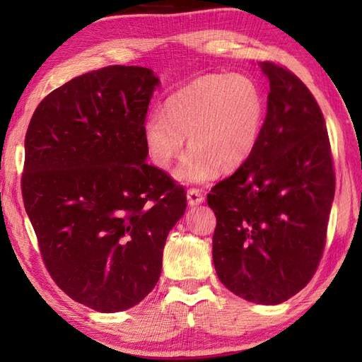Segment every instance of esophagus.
I'll list each match as a JSON object with an SVG mask.
<instances>
[{
  "mask_svg": "<svg viewBox=\"0 0 362 362\" xmlns=\"http://www.w3.org/2000/svg\"><path fill=\"white\" fill-rule=\"evenodd\" d=\"M187 199H188V205H189V206L199 205V204H202V202L205 201V197L202 196L201 191L196 189V188H191V189L188 191Z\"/></svg>",
  "mask_w": 362,
  "mask_h": 362,
  "instance_id": "34e87169",
  "label": "esophagus"
}]
</instances>
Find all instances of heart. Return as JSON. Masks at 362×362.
Returning a JSON list of instances; mask_svg holds the SVG:
<instances>
[{
    "label": "heart",
    "mask_w": 362,
    "mask_h": 362,
    "mask_svg": "<svg viewBox=\"0 0 362 362\" xmlns=\"http://www.w3.org/2000/svg\"><path fill=\"white\" fill-rule=\"evenodd\" d=\"M264 98L250 78L210 74L175 91L143 122V140L153 165L168 169L188 140L175 171L185 183L233 173L255 151L264 121Z\"/></svg>",
    "instance_id": "obj_1"
}]
</instances>
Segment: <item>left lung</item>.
I'll list each match as a JSON object with an SVG mask.
<instances>
[{"label":"left lung","instance_id":"left-lung-1","mask_svg":"<svg viewBox=\"0 0 362 362\" xmlns=\"http://www.w3.org/2000/svg\"><path fill=\"white\" fill-rule=\"evenodd\" d=\"M267 113L255 151L206 196L216 214L213 263L221 283L279 305L313 279L325 247L334 171L324 115L296 74L261 62Z\"/></svg>","mask_w":362,"mask_h":362}]
</instances>
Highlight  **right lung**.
Returning a JSON list of instances; mask_svg holds the SVG:
<instances>
[{
	"label": "right lung",
	"mask_w": 362,
	"mask_h": 362,
	"mask_svg": "<svg viewBox=\"0 0 362 362\" xmlns=\"http://www.w3.org/2000/svg\"><path fill=\"white\" fill-rule=\"evenodd\" d=\"M160 81L112 65L38 104L25 140L21 191L52 280L99 313L132 308L156 288L187 193L146 163L143 122Z\"/></svg>",
	"instance_id": "obj_1"
}]
</instances>
